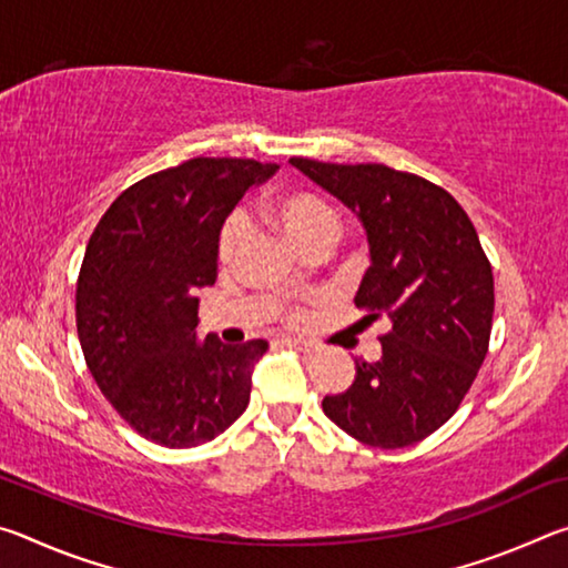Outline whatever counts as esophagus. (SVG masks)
<instances>
[{
    "label": "esophagus",
    "mask_w": 568,
    "mask_h": 568,
    "mask_svg": "<svg viewBox=\"0 0 568 568\" xmlns=\"http://www.w3.org/2000/svg\"><path fill=\"white\" fill-rule=\"evenodd\" d=\"M285 345H291V348L301 351V353H305V355L318 353V345L311 343V341H303V338H285Z\"/></svg>",
    "instance_id": "esophagus-1"
}]
</instances>
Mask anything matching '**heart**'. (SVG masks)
Segmentation results:
<instances>
[{
  "instance_id": "b5f03b06",
  "label": "heart",
  "mask_w": 568,
  "mask_h": 568,
  "mask_svg": "<svg viewBox=\"0 0 568 568\" xmlns=\"http://www.w3.org/2000/svg\"><path fill=\"white\" fill-rule=\"evenodd\" d=\"M271 215L297 250H305L307 245L321 243V240H331L333 243L341 230V215L335 213V207L328 200L305 190H293L277 195L271 203ZM243 217L240 215H230L225 220L217 235L220 261L227 263L235 255L240 240H243ZM287 318L301 321V311H291Z\"/></svg>"
}]
</instances>
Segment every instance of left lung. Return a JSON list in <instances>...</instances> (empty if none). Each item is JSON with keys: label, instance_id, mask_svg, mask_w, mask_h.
Returning a JSON list of instances; mask_svg holds the SVG:
<instances>
[{"label": "left lung", "instance_id": "1", "mask_svg": "<svg viewBox=\"0 0 568 568\" xmlns=\"http://www.w3.org/2000/svg\"><path fill=\"white\" fill-rule=\"evenodd\" d=\"M361 220L371 267L355 305L386 315L381 358L355 361V381L323 410L376 448L418 444L454 416L486 358L494 273L476 227L444 187L386 165L291 158Z\"/></svg>", "mask_w": 568, "mask_h": 568}]
</instances>
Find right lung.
<instances>
[{
	"instance_id": "obj_1",
	"label": "right lung",
	"mask_w": 568,
	"mask_h": 568,
	"mask_svg": "<svg viewBox=\"0 0 568 568\" xmlns=\"http://www.w3.org/2000/svg\"><path fill=\"white\" fill-rule=\"evenodd\" d=\"M275 162L195 158L134 182L94 227L77 281V335L114 410L152 444H207L243 416L265 341L197 335L217 235Z\"/></svg>"
}]
</instances>
